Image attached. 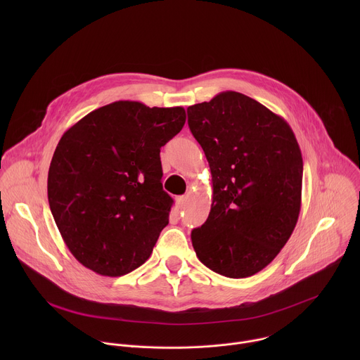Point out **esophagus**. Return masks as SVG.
<instances>
[{
  "instance_id": "obj_1",
  "label": "esophagus",
  "mask_w": 360,
  "mask_h": 360,
  "mask_svg": "<svg viewBox=\"0 0 360 360\" xmlns=\"http://www.w3.org/2000/svg\"><path fill=\"white\" fill-rule=\"evenodd\" d=\"M186 200H188V196H176V203H178L179 208H184V207H185Z\"/></svg>"
}]
</instances>
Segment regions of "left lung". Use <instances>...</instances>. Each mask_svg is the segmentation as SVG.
I'll return each mask as SVG.
<instances>
[{
	"label": "left lung",
	"mask_w": 360,
	"mask_h": 360,
	"mask_svg": "<svg viewBox=\"0 0 360 360\" xmlns=\"http://www.w3.org/2000/svg\"><path fill=\"white\" fill-rule=\"evenodd\" d=\"M188 125L212 174L210 217L191 233L199 261L226 278L268 266L300 212L303 161L289 124L240 92L188 108Z\"/></svg>",
	"instance_id": "left-lung-1"
}]
</instances>
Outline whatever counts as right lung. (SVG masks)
<instances>
[{"label": "right lung", "instance_id": "obj_1", "mask_svg": "<svg viewBox=\"0 0 360 360\" xmlns=\"http://www.w3.org/2000/svg\"><path fill=\"white\" fill-rule=\"evenodd\" d=\"M185 120L182 107L117 101L61 136L48 171V202L85 268L122 276L149 258L174 203L162 189L161 146Z\"/></svg>", "mask_w": 360, "mask_h": 360}]
</instances>
